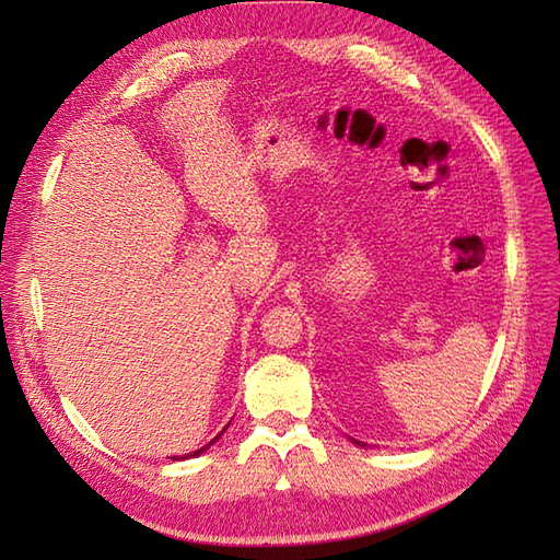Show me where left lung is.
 I'll return each mask as SVG.
<instances>
[{"mask_svg":"<svg viewBox=\"0 0 560 560\" xmlns=\"http://www.w3.org/2000/svg\"><path fill=\"white\" fill-rule=\"evenodd\" d=\"M353 443H355V445H361V443H359V440H353Z\"/></svg>","mask_w":560,"mask_h":560,"instance_id":"obj_1","label":"left lung"}]
</instances>
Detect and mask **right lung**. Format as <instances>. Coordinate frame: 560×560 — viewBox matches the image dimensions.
Listing matches in <instances>:
<instances>
[{
  "label": "right lung",
  "instance_id": "obj_1",
  "mask_svg": "<svg viewBox=\"0 0 560 560\" xmlns=\"http://www.w3.org/2000/svg\"><path fill=\"white\" fill-rule=\"evenodd\" d=\"M223 431H225V428H223ZM223 431H221V433H223ZM221 433H219V435H217V438H213V440H211V443H207V445H205V447H199V450H195V452H187V455H175V457H171V459H173V462H175V459H189V457H197V455H201V452H205V450H207V447H211V445H213V443H217V440H219V438H221Z\"/></svg>",
  "mask_w": 560,
  "mask_h": 560
}]
</instances>
